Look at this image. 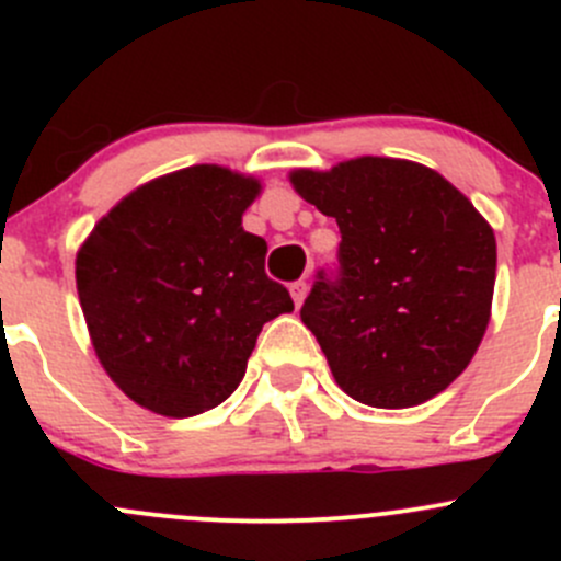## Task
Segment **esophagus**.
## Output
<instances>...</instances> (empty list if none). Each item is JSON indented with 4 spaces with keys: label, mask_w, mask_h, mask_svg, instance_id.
<instances>
[{
    "label": "esophagus",
    "mask_w": 561,
    "mask_h": 561,
    "mask_svg": "<svg viewBox=\"0 0 561 561\" xmlns=\"http://www.w3.org/2000/svg\"><path fill=\"white\" fill-rule=\"evenodd\" d=\"M307 293H309V285L304 279L293 282L290 285V296H293V301H296V307H301L304 298H307Z\"/></svg>",
    "instance_id": "1"
}]
</instances>
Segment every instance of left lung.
Instances as JSON below:
<instances>
[{
	"mask_svg": "<svg viewBox=\"0 0 561 561\" xmlns=\"http://www.w3.org/2000/svg\"><path fill=\"white\" fill-rule=\"evenodd\" d=\"M304 201L339 225L336 265L320 268L301 320L339 388L382 410L415 407L467 369L496 279L494 230L443 175L360 157L296 171Z\"/></svg>",
	"mask_w": 561,
	"mask_h": 561,
	"instance_id": "left-lung-1",
	"label": "left lung"
}]
</instances>
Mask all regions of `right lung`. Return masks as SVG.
Masks as SVG:
<instances>
[{"instance_id": "right-lung-1", "label": "right lung", "mask_w": 561, "mask_h": 561, "mask_svg": "<svg viewBox=\"0 0 561 561\" xmlns=\"http://www.w3.org/2000/svg\"><path fill=\"white\" fill-rule=\"evenodd\" d=\"M260 184L217 165L149 181L98 222L76 260L100 364L140 407L190 417L222 404L268 320L293 312L241 228Z\"/></svg>"}]
</instances>
